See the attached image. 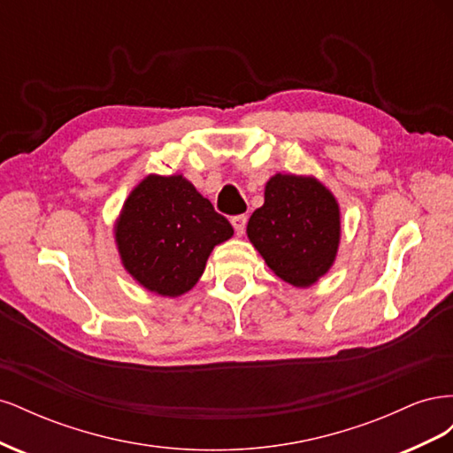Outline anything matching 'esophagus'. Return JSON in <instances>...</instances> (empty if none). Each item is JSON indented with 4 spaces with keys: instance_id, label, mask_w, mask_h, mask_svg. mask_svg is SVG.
Segmentation results:
<instances>
[{
    "instance_id": "obj_1",
    "label": "esophagus",
    "mask_w": 453,
    "mask_h": 453,
    "mask_svg": "<svg viewBox=\"0 0 453 453\" xmlns=\"http://www.w3.org/2000/svg\"><path fill=\"white\" fill-rule=\"evenodd\" d=\"M230 223H232V226H234V230H236V236H242L243 232H245V225H248V215L232 217Z\"/></svg>"
}]
</instances>
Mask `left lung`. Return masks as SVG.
<instances>
[{"label": "left lung", "instance_id": "left-lung-1", "mask_svg": "<svg viewBox=\"0 0 453 453\" xmlns=\"http://www.w3.org/2000/svg\"><path fill=\"white\" fill-rule=\"evenodd\" d=\"M340 234V205L311 175H272L265 203L248 223L253 248L278 278L295 287H310L331 270Z\"/></svg>", "mask_w": 453, "mask_h": 453}]
</instances>
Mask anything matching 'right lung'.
I'll return each mask as SVG.
<instances>
[{
    "instance_id": "add662e5",
    "label": "right lung",
    "mask_w": 453,
    "mask_h": 453,
    "mask_svg": "<svg viewBox=\"0 0 453 453\" xmlns=\"http://www.w3.org/2000/svg\"><path fill=\"white\" fill-rule=\"evenodd\" d=\"M120 263L147 291L181 296L203 273L215 245L234 230L183 175L150 173L132 188L115 221Z\"/></svg>"
}]
</instances>
